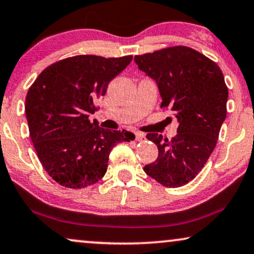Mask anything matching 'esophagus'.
Returning a JSON list of instances; mask_svg holds the SVG:
<instances>
[{
	"mask_svg": "<svg viewBox=\"0 0 254 254\" xmlns=\"http://www.w3.org/2000/svg\"><path fill=\"white\" fill-rule=\"evenodd\" d=\"M146 139V137H145V133L143 132H137L136 133V140L137 141H143Z\"/></svg>",
	"mask_w": 254,
	"mask_h": 254,
	"instance_id": "esophagus-1",
	"label": "esophagus"
}]
</instances>
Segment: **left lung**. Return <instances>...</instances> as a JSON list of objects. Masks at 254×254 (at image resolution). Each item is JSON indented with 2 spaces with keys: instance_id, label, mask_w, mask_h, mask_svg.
<instances>
[{
  "instance_id": "obj_1",
  "label": "left lung",
  "mask_w": 254,
  "mask_h": 254,
  "mask_svg": "<svg viewBox=\"0 0 254 254\" xmlns=\"http://www.w3.org/2000/svg\"><path fill=\"white\" fill-rule=\"evenodd\" d=\"M134 60L157 81L162 109L179 121L171 139L146 134L159 153L144 171L165 187H181L200 173L217 144L229 96L224 75L217 64L188 46L166 47Z\"/></svg>"
}]
</instances>
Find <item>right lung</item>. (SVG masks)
Returning a JSON list of instances; mask_svg holds the SVG:
<instances>
[{"mask_svg":"<svg viewBox=\"0 0 254 254\" xmlns=\"http://www.w3.org/2000/svg\"><path fill=\"white\" fill-rule=\"evenodd\" d=\"M132 60V56L104 58L69 57L46 67L29 88L25 114L29 132L47 174L63 187L80 189L104 177L109 154L121 141L133 140L129 131H110L90 122L95 101Z\"/></svg>","mask_w":254,"mask_h":254,"instance_id":"obj_1","label":"right lung"}]
</instances>
